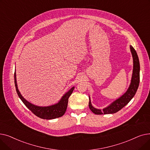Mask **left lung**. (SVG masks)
Here are the masks:
<instances>
[{"mask_svg":"<svg viewBox=\"0 0 150 150\" xmlns=\"http://www.w3.org/2000/svg\"><path fill=\"white\" fill-rule=\"evenodd\" d=\"M130 50L133 59V70L131 84L127 91L119 98L117 99L114 102H112L111 105H109L108 107L103 109L102 110L96 109L93 107L91 104L89 97V107L93 113L97 115L114 114L120 111L124 106L127 105L131 101V100L134 97V96H135L138 89L140 81V63L137 52L131 45H130Z\"/></svg>","mask_w":150,"mask_h":150,"instance_id":"obj_1","label":"left lung"}]
</instances>
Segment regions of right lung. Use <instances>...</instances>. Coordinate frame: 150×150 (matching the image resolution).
<instances>
[{"mask_svg": "<svg viewBox=\"0 0 150 150\" xmlns=\"http://www.w3.org/2000/svg\"><path fill=\"white\" fill-rule=\"evenodd\" d=\"M14 84L18 95L23 103V104L37 117L41 118V119L46 120L56 119V118L60 117L64 114L67 107L68 99L75 88V87L71 88L62 97L61 99L57 104L49 106H38L31 104L22 96L18 88L16 70L14 72Z\"/></svg>", "mask_w": 150, "mask_h": 150, "instance_id": "obj_1", "label": "right lung"}]
</instances>
